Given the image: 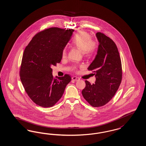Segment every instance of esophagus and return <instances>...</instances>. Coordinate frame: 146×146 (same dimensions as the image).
Segmentation results:
<instances>
[{
  "mask_svg": "<svg viewBox=\"0 0 146 146\" xmlns=\"http://www.w3.org/2000/svg\"><path fill=\"white\" fill-rule=\"evenodd\" d=\"M72 80H74V81H77V80H80V78H78V77H77L74 76V77H72Z\"/></svg>",
  "mask_w": 146,
  "mask_h": 146,
  "instance_id": "obj_1",
  "label": "esophagus"
}]
</instances>
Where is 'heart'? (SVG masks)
I'll use <instances>...</instances> for the list:
<instances>
[{
	"mask_svg": "<svg viewBox=\"0 0 146 146\" xmlns=\"http://www.w3.org/2000/svg\"><path fill=\"white\" fill-rule=\"evenodd\" d=\"M72 44L87 55L92 54L97 47L96 42L92 41L91 35L84 31H80L76 34L72 39ZM66 49L64 48L62 50L63 57L66 56Z\"/></svg>",
	"mask_w": 146,
	"mask_h": 146,
	"instance_id": "1",
	"label": "heart"
}]
</instances>
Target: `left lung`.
I'll return each mask as SVG.
<instances>
[{
  "label": "left lung",
  "instance_id": "obj_1",
  "mask_svg": "<svg viewBox=\"0 0 146 146\" xmlns=\"http://www.w3.org/2000/svg\"><path fill=\"white\" fill-rule=\"evenodd\" d=\"M96 36L99 42L97 55L88 67L94 71L95 83L85 80L86 86L82 94L93 107L105 105L113 98L122 80L121 62L118 48L113 40L103 33Z\"/></svg>",
  "mask_w": 146,
  "mask_h": 146
}]
</instances>
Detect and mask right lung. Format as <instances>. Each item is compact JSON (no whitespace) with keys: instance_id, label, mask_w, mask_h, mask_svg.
Here are the masks:
<instances>
[{"instance_id":"obj_1","label":"right lung","mask_w":146,"mask_h":146,"mask_svg":"<svg viewBox=\"0 0 146 146\" xmlns=\"http://www.w3.org/2000/svg\"><path fill=\"white\" fill-rule=\"evenodd\" d=\"M74 31L57 27L48 28L36 34L24 50L20 80L29 98L38 106H54L61 98L66 86L71 81L68 75L54 78L52 66L60 63L62 50Z\"/></svg>"}]
</instances>
